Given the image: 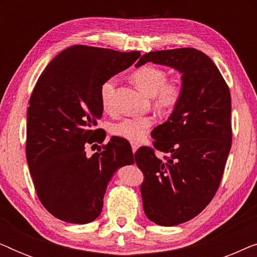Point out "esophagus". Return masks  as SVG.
<instances>
[{"instance_id":"esophagus-1","label":"esophagus","mask_w":257,"mask_h":257,"mask_svg":"<svg viewBox=\"0 0 257 257\" xmlns=\"http://www.w3.org/2000/svg\"><path fill=\"white\" fill-rule=\"evenodd\" d=\"M131 147H132V152L135 153L136 151L139 149V144H138V143H135V142H133V143H131Z\"/></svg>"}]
</instances>
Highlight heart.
I'll return each instance as SVG.
<instances>
[{"mask_svg": "<svg viewBox=\"0 0 257 257\" xmlns=\"http://www.w3.org/2000/svg\"><path fill=\"white\" fill-rule=\"evenodd\" d=\"M132 80L144 93L153 96V103L160 111H172L180 104L184 97L185 86L181 79H168L164 69L152 64H145L132 72ZM115 87V79L110 78L100 86V103L105 111L112 108V100ZM154 124V118L144 117L125 118L111 126L112 135L127 139L130 142H140Z\"/></svg>", "mask_w": 257, "mask_h": 257, "instance_id": "1", "label": "heart"}]
</instances>
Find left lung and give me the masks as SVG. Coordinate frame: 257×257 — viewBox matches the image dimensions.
Here are the masks:
<instances>
[{
  "label": "left lung",
  "instance_id": "obj_1",
  "mask_svg": "<svg viewBox=\"0 0 257 257\" xmlns=\"http://www.w3.org/2000/svg\"><path fill=\"white\" fill-rule=\"evenodd\" d=\"M147 62L177 69L185 86L168 120L153 130V149L135 154L146 216L171 227L201 213L219 189L233 138L230 92L212 59L196 49L151 51L136 66Z\"/></svg>",
  "mask_w": 257,
  "mask_h": 257
}]
</instances>
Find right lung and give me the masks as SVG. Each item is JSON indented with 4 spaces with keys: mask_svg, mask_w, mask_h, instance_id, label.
Here are the masks:
<instances>
[{
    "mask_svg": "<svg viewBox=\"0 0 257 257\" xmlns=\"http://www.w3.org/2000/svg\"><path fill=\"white\" fill-rule=\"evenodd\" d=\"M139 57V51L72 45L49 63L34 87L27 160L38 199L59 220L79 224L96 220L112 175L135 163L131 146L117 137L91 157L85 146L105 139L94 128L103 113L101 84Z\"/></svg>",
    "mask_w": 257,
    "mask_h": 257,
    "instance_id": "1",
    "label": "right lung"
}]
</instances>
